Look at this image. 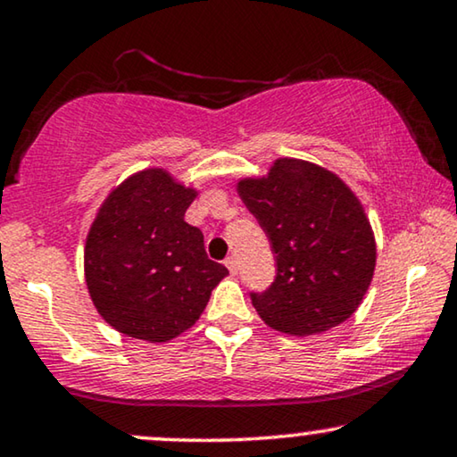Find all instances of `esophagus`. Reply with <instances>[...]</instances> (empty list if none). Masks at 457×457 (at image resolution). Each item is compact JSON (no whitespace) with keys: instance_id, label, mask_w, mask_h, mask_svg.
Returning a JSON list of instances; mask_svg holds the SVG:
<instances>
[{"instance_id":"1","label":"esophagus","mask_w":457,"mask_h":457,"mask_svg":"<svg viewBox=\"0 0 457 457\" xmlns=\"http://www.w3.org/2000/svg\"><path fill=\"white\" fill-rule=\"evenodd\" d=\"M224 264H227L230 274H237V258H233V255H230V258L224 260Z\"/></svg>"}]
</instances>
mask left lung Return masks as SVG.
<instances>
[{
    "instance_id": "1",
    "label": "left lung",
    "mask_w": 457,
    "mask_h": 457,
    "mask_svg": "<svg viewBox=\"0 0 457 457\" xmlns=\"http://www.w3.org/2000/svg\"><path fill=\"white\" fill-rule=\"evenodd\" d=\"M277 253L270 289L252 303L268 327L312 337L339 327L360 308L377 266L364 205L327 168L278 158L264 177L237 183Z\"/></svg>"
}]
</instances>
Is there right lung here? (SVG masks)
I'll list each match as a JSON object with an SVG mask.
<instances>
[{
	"label": "right lung",
	"mask_w": 457,
	"mask_h": 457,
	"mask_svg": "<svg viewBox=\"0 0 457 457\" xmlns=\"http://www.w3.org/2000/svg\"><path fill=\"white\" fill-rule=\"evenodd\" d=\"M197 189L164 168L114 187L85 241V283L99 316L118 333L166 343L199 320L228 270L212 262L204 235L185 222Z\"/></svg>",
	"instance_id": "right-lung-1"
}]
</instances>
